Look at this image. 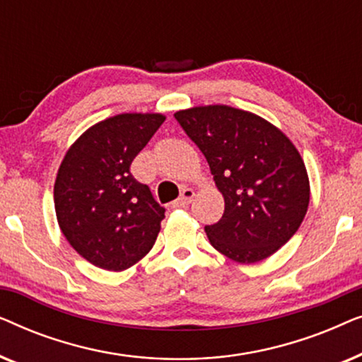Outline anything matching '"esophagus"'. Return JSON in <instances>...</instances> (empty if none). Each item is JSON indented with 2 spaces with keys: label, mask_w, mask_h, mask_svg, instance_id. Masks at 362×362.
Wrapping results in <instances>:
<instances>
[{
  "label": "esophagus",
  "mask_w": 362,
  "mask_h": 362,
  "mask_svg": "<svg viewBox=\"0 0 362 362\" xmlns=\"http://www.w3.org/2000/svg\"><path fill=\"white\" fill-rule=\"evenodd\" d=\"M192 199H194V191L189 189V187H186V189H182V194L180 199L173 202L171 207H175V209H177V207H187L192 202Z\"/></svg>",
  "instance_id": "obj_1"
}]
</instances>
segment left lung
<instances>
[{
  "label": "left lung",
  "instance_id": "left-lung-1",
  "mask_svg": "<svg viewBox=\"0 0 362 362\" xmlns=\"http://www.w3.org/2000/svg\"><path fill=\"white\" fill-rule=\"evenodd\" d=\"M199 146L226 209L206 234L217 252L255 264L286 244L305 219L310 180L288 136L255 113L229 105H199L175 113Z\"/></svg>",
  "mask_w": 362,
  "mask_h": 362
}]
</instances>
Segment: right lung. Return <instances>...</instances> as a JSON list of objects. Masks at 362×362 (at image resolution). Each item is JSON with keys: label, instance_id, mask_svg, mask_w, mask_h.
<instances>
[{"label": "right lung", "instance_id": "obj_1", "mask_svg": "<svg viewBox=\"0 0 362 362\" xmlns=\"http://www.w3.org/2000/svg\"><path fill=\"white\" fill-rule=\"evenodd\" d=\"M165 120L163 113H118L87 128L64 155L54 182L57 224L98 269H130L155 245L165 209L130 165Z\"/></svg>", "mask_w": 362, "mask_h": 362}]
</instances>
